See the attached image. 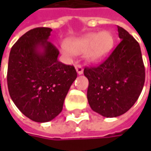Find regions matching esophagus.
<instances>
[{
	"label": "esophagus",
	"mask_w": 151,
	"mask_h": 151,
	"mask_svg": "<svg viewBox=\"0 0 151 151\" xmlns=\"http://www.w3.org/2000/svg\"><path fill=\"white\" fill-rule=\"evenodd\" d=\"M76 72L78 73V75H82L83 74V68L81 65H76Z\"/></svg>",
	"instance_id": "34e87169"
}]
</instances>
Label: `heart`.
Listing matches in <instances>:
<instances>
[{"instance_id":"heart-1","label":"heart","mask_w":151,"mask_h":151,"mask_svg":"<svg viewBox=\"0 0 151 151\" xmlns=\"http://www.w3.org/2000/svg\"><path fill=\"white\" fill-rule=\"evenodd\" d=\"M114 39L112 33L107 31L92 32L83 37L75 38L69 42L68 46L62 45V52L71 56L86 53V60L91 63L102 60L113 49Z\"/></svg>"}]
</instances>
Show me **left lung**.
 Masks as SVG:
<instances>
[{
    "label": "left lung",
    "mask_w": 151,
    "mask_h": 151,
    "mask_svg": "<svg viewBox=\"0 0 151 151\" xmlns=\"http://www.w3.org/2000/svg\"><path fill=\"white\" fill-rule=\"evenodd\" d=\"M120 44L104 62L86 67L87 100L91 108L106 118H115L129 111L138 100L145 84V66L139 44L118 26Z\"/></svg>",
    "instance_id": "8db88e82"
}]
</instances>
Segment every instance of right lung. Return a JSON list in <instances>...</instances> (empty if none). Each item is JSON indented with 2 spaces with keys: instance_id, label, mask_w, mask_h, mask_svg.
<instances>
[{
  "instance_id": "right-lung-1",
  "label": "right lung",
  "mask_w": 151,
  "mask_h": 151,
  "mask_svg": "<svg viewBox=\"0 0 151 151\" xmlns=\"http://www.w3.org/2000/svg\"><path fill=\"white\" fill-rule=\"evenodd\" d=\"M52 29L36 27L23 34L9 55L7 86L15 105L34 122L51 121L61 113L65 98L77 77L73 65L58 60L50 43Z\"/></svg>"
}]
</instances>
